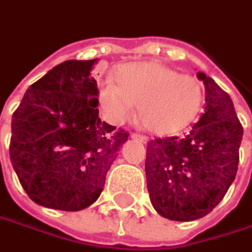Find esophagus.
<instances>
[{"mask_svg": "<svg viewBox=\"0 0 252 252\" xmlns=\"http://www.w3.org/2000/svg\"><path fill=\"white\" fill-rule=\"evenodd\" d=\"M131 137L136 138V140H140V141H143V143H147V141H148V137H147V136H144V134H138V133H133Z\"/></svg>", "mask_w": 252, "mask_h": 252, "instance_id": "esophagus-1", "label": "esophagus"}]
</instances>
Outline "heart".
Here are the masks:
<instances>
[{
  "instance_id": "obj_1",
  "label": "heart",
  "mask_w": 252,
  "mask_h": 252,
  "mask_svg": "<svg viewBox=\"0 0 252 252\" xmlns=\"http://www.w3.org/2000/svg\"><path fill=\"white\" fill-rule=\"evenodd\" d=\"M99 104L106 118L125 123L137 105L140 123L155 134H175L197 119L202 106V87L197 79L180 75L157 62L119 67L116 84L99 86Z\"/></svg>"
}]
</instances>
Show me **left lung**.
Instances as JSON below:
<instances>
[{
  "label": "left lung",
  "mask_w": 252,
  "mask_h": 252,
  "mask_svg": "<svg viewBox=\"0 0 252 252\" xmlns=\"http://www.w3.org/2000/svg\"><path fill=\"white\" fill-rule=\"evenodd\" d=\"M205 109L183 138L157 137L147 144L146 176L155 211L170 220L205 217L223 200L239 166L243 126L229 94L205 73Z\"/></svg>",
  "instance_id": "8db88e82"
}]
</instances>
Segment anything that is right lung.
Here are the masks:
<instances>
[{
    "label": "right lung",
    "instance_id": "add662e5",
    "mask_svg": "<svg viewBox=\"0 0 252 252\" xmlns=\"http://www.w3.org/2000/svg\"><path fill=\"white\" fill-rule=\"evenodd\" d=\"M97 59L65 61L25 93L12 115L9 157L35 204L80 211L104 190L106 172L129 133L98 116Z\"/></svg>",
    "mask_w": 252,
    "mask_h": 252
}]
</instances>
